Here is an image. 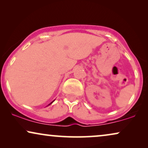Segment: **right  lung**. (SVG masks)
I'll return each instance as SVG.
<instances>
[{
	"mask_svg": "<svg viewBox=\"0 0 148 148\" xmlns=\"http://www.w3.org/2000/svg\"><path fill=\"white\" fill-rule=\"evenodd\" d=\"M53 102H54V101H53ZM51 102V103H50V104H48V105H50V104H52V102Z\"/></svg>",
	"mask_w": 148,
	"mask_h": 148,
	"instance_id": "1",
	"label": "right lung"
}]
</instances>
